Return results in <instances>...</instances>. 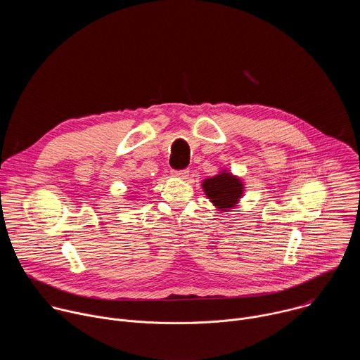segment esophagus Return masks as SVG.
<instances>
[{
	"mask_svg": "<svg viewBox=\"0 0 360 360\" xmlns=\"http://www.w3.org/2000/svg\"><path fill=\"white\" fill-rule=\"evenodd\" d=\"M171 174L175 178H186L189 175V169H174L171 171Z\"/></svg>",
	"mask_w": 360,
	"mask_h": 360,
	"instance_id": "obj_1",
	"label": "esophagus"
}]
</instances>
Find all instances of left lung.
Returning <instances> with one entry per match:
<instances>
[{
	"instance_id": "1",
	"label": "left lung",
	"mask_w": 360,
	"mask_h": 360,
	"mask_svg": "<svg viewBox=\"0 0 360 360\" xmlns=\"http://www.w3.org/2000/svg\"><path fill=\"white\" fill-rule=\"evenodd\" d=\"M202 188L211 202L221 211L233 208L243 193L240 179L228 172H221L217 176L205 179Z\"/></svg>"
}]
</instances>
